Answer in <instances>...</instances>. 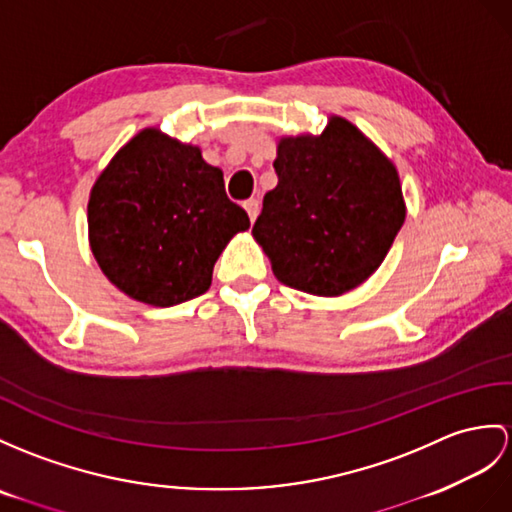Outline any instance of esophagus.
Masks as SVG:
<instances>
[{
    "mask_svg": "<svg viewBox=\"0 0 512 512\" xmlns=\"http://www.w3.org/2000/svg\"><path fill=\"white\" fill-rule=\"evenodd\" d=\"M243 208L247 210V217H249V221H256V217H258V199H247V202L243 204Z\"/></svg>",
    "mask_w": 512,
    "mask_h": 512,
    "instance_id": "34e87169",
    "label": "esophagus"
}]
</instances>
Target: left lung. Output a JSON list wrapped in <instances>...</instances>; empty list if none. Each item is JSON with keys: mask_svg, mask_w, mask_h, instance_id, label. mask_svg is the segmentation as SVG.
Wrapping results in <instances>:
<instances>
[{"mask_svg": "<svg viewBox=\"0 0 512 512\" xmlns=\"http://www.w3.org/2000/svg\"><path fill=\"white\" fill-rule=\"evenodd\" d=\"M273 169L278 186L252 228L273 276L319 297L363 284L406 219L393 160L354 123L332 115L321 134L282 136Z\"/></svg>", "mask_w": 512, "mask_h": 512, "instance_id": "left-lung-1", "label": "left lung"}]
</instances>
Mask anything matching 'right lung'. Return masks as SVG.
Returning a JSON list of instances; mask_svg holds the SVG:
<instances>
[{"label":"right lung","instance_id":"add662e5","mask_svg":"<svg viewBox=\"0 0 512 512\" xmlns=\"http://www.w3.org/2000/svg\"><path fill=\"white\" fill-rule=\"evenodd\" d=\"M89 243L104 276L149 306H176L208 291L234 234L249 228L230 202L223 171L202 149L145 128L99 173L89 195Z\"/></svg>","mask_w":512,"mask_h":512}]
</instances>
